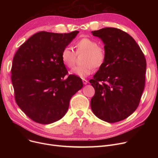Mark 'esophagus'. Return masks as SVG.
<instances>
[{"mask_svg":"<svg viewBox=\"0 0 158 158\" xmlns=\"http://www.w3.org/2000/svg\"><path fill=\"white\" fill-rule=\"evenodd\" d=\"M82 82H83L84 85H87L88 84V81L86 79H82Z\"/></svg>","mask_w":158,"mask_h":158,"instance_id":"obj_1","label":"esophagus"}]
</instances>
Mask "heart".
Returning a JSON list of instances; mask_svg holds the SVG:
<instances>
[{"label":"heart","mask_w":158,"mask_h":158,"mask_svg":"<svg viewBox=\"0 0 158 158\" xmlns=\"http://www.w3.org/2000/svg\"><path fill=\"white\" fill-rule=\"evenodd\" d=\"M77 53L85 52L82 65L76 66L70 73L81 78H85L92 73L94 68H99L106 60L105 49L98 45L97 41L89 38H83L76 44ZM61 58L63 63L68 68H72L75 63L76 54L70 47H64L61 51Z\"/></svg>","instance_id":"b5f03b06"}]
</instances>
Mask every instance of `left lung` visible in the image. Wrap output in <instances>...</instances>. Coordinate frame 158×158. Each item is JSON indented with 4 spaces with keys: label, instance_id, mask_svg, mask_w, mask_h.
I'll return each instance as SVG.
<instances>
[{
    "label": "left lung",
    "instance_id": "left-lung-1",
    "mask_svg": "<svg viewBox=\"0 0 158 158\" xmlns=\"http://www.w3.org/2000/svg\"><path fill=\"white\" fill-rule=\"evenodd\" d=\"M104 44L106 60L89 82L95 93L91 108L101 120L114 123L137 109L145 82L146 60L135 40L113 27L92 31Z\"/></svg>",
    "mask_w": 158,
    "mask_h": 158
}]
</instances>
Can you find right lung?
<instances>
[{
	"instance_id": "1",
	"label": "right lung",
	"mask_w": 158,
	"mask_h": 158,
	"mask_svg": "<svg viewBox=\"0 0 158 158\" xmlns=\"http://www.w3.org/2000/svg\"><path fill=\"white\" fill-rule=\"evenodd\" d=\"M79 32H38L16 51L13 60L11 81L15 101L28 117L49 124L62 118L72 97L83 86L82 79L70 75L61 58Z\"/></svg>"
}]
</instances>
